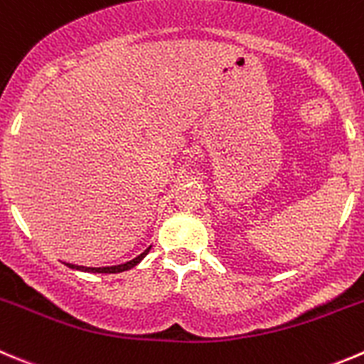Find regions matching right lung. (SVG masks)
Masks as SVG:
<instances>
[{
  "instance_id": "add662e5",
  "label": "right lung",
  "mask_w": 364,
  "mask_h": 364,
  "mask_svg": "<svg viewBox=\"0 0 364 364\" xmlns=\"http://www.w3.org/2000/svg\"><path fill=\"white\" fill-rule=\"evenodd\" d=\"M149 251H151V246H149L147 250L144 251V253L138 255V257H136V259L129 260V262H125V264H118V266L86 267V266H75V264H68V262H64V264H66L68 267H71V269H79V271H84V273H122V271H127V269H131V267H134L136 264H140L141 260L145 259V255H147Z\"/></svg>"
}]
</instances>
